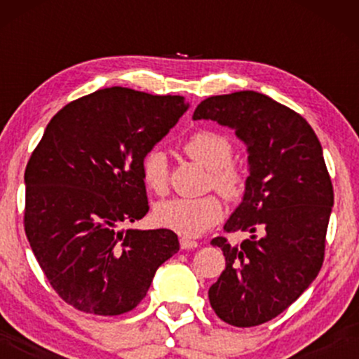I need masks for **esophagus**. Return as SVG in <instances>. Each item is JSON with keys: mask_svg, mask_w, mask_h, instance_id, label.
<instances>
[{"mask_svg": "<svg viewBox=\"0 0 359 359\" xmlns=\"http://www.w3.org/2000/svg\"><path fill=\"white\" fill-rule=\"evenodd\" d=\"M197 246H199V243L191 240V238H180V248L182 250H194L197 248Z\"/></svg>", "mask_w": 359, "mask_h": 359, "instance_id": "obj_1", "label": "esophagus"}]
</instances>
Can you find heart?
Masks as SVG:
<instances>
[{
	"instance_id": "1",
	"label": "heart",
	"mask_w": 359,
	"mask_h": 359,
	"mask_svg": "<svg viewBox=\"0 0 359 359\" xmlns=\"http://www.w3.org/2000/svg\"><path fill=\"white\" fill-rule=\"evenodd\" d=\"M184 154L209 170V185L224 199L236 201L245 192V174L231 163L233 143L224 135L211 130H201L184 143ZM142 179L148 191L167 192L168 167L163 151H148L142 162ZM155 221L163 228L182 236H201L216 226L222 217V204L216 196L199 199H168L156 204Z\"/></svg>"
}]
</instances>
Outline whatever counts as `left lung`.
<instances>
[{
	"mask_svg": "<svg viewBox=\"0 0 359 359\" xmlns=\"http://www.w3.org/2000/svg\"><path fill=\"white\" fill-rule=\"evenodd\" d=\"M192 119L229 126L248 150L245 196L224 229L250 238L211 241L226 269L209 288V302L224 323L253 327L282 314L323 266L334 204L323 147L299 113L255 90L208 97Z\"/></svg>",
	"mask_w": 359,
	"mask_h": 359,
	"instance_id": "obj_1",
	"label": "left lung"
}]
</instances>
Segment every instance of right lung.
<instances>
[{
	"label": "right lung",
	"mask_w": 359,
	"mask_h": 359,
	"mask_svg": "<svg viewBox=\"0 0 359 359\" xmlns=\"http://www.w3.org/2000/svg\"><path fill=\"white\" fill-rule=\"evenodd\" d=\"M189 102L106 88L50 119L25 170V233L53 290L77 311L119 316L179 251L170 229H121L148 212L142 162Z\"/></svg>",
	"instance_id": "right-lung-1"
}]
</instances>
